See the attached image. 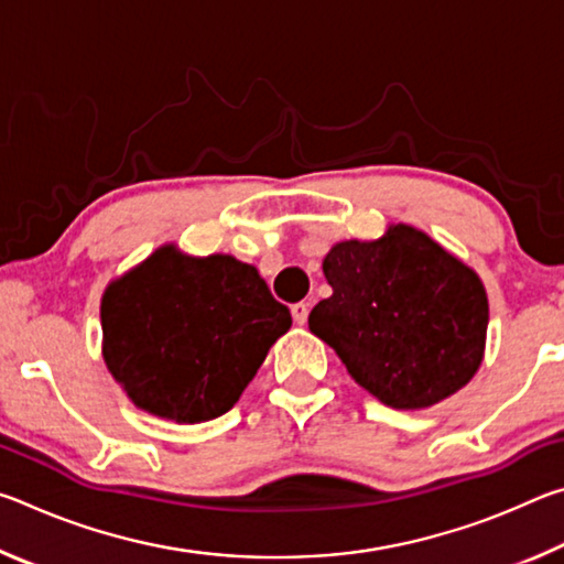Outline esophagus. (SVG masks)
Segmentation results:
<instances>
[{"mask_svg": "<svg viewBox=\"0 0 564 564\" xmlns=\"http://www.w3.org/2000/svg\"><path fill=\"white\" fill-rule=\"evenodd\" d=\"M308 311H311V305L305 303V301H301V303H293L291 305V316H293V321L299 323V326H303L305 321H308Z\"/></svg>", "mask_w": 564, "mask_h": 564, "instance_id": "obj_1", "label": "esophagus"}]
</instances>
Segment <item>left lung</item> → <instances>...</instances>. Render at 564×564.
I'll use <instances>...</instances> for the list:
<instances>
[{
  "label": "left lung",
  "instance_id": "1",
  "mask_svg": "<svg viewBox=\"0 0 564 564\" xmlns=\"http://www.w3.org/2000/svg\"><path fill=\"white\" fill-rule=\"evenodd\" d=\"M323 273L333 295L311 311L308 328L380 403L435 405L480 368L488 295L423 231L398 224L380 241L336 243Z\"/></svg>",
  "mask_w": 564,
  "mask_h": 564
}]
</instances>
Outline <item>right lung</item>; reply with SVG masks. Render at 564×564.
Here are the masks:
<instances>
[{"mask_svg":"<svg viewBox=\"0 0 564 564\" xmlns=\"http://www.w3.org/2000/svg\"><path fill=\"white\" fill-rule=\"evenodd\" d=\"M291 313L253 265L188 259L166 246L113 281L101 301L104 358L149 413L202 423L228 413Z\"/></svg>","mask_w":564,"mask_h":564,"instance_id":"right-lung-1","label":"right lung"}]
</instances>
